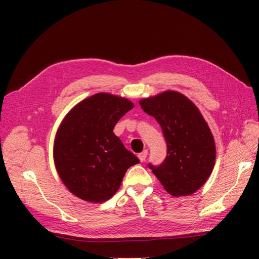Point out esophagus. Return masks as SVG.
<instances>
[{"mask_svg":"<svg viewBox=\"0 0 259 259\" xmlns=\"http://www.w3.org/2000/svg\"><path fill=\"white\" fill-rule=\"evenodd\" d=\"M147 155H148V150H144L143 152H140V153L138 154V158H139L140 161L144 162V161L146 160V158H147Z\"/></svg>","mask_w":259,"mask_h":259,"instance_id":"1","label":"esophagus"}]
</instances>
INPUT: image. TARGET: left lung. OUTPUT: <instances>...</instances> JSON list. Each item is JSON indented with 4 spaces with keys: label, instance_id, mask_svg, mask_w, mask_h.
Wrapping results in <instances>:
<instances>
[{
    "label": "left lung",
    "instance_id": "left-lung-1",
    "mask_svg": "<svg viewBox=\"0 0 259 259\" xmlns=\"http://www.w3.org/2000/svg\"><path fill=\"white\" fill-rule=\"evenodd\" d=\"M139 104L161 125L167 145L166 158L161 165L148 166L173 197L198 191L214 168L216 147L197 106L175 91L142 99Z\"/></svg>",
    "mask_w": 259,
    "mask_h": 259
}]
</instances>
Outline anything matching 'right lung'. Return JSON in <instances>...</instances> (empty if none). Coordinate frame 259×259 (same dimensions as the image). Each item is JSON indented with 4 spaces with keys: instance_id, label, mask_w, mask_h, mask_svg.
Returning <instances> with one entry per match:
<instances>
[{
    "instance_id": "1",
    "label": "right lung",
    "mask_w": 259,
    "mask_h": 259,
    "mask_svg": "<svg viewBox=\"0 0 259 259\" xmlns=\"http://www.w3.org/2000/svg\"><path fill=\"white\" fill-rule=\"evenodd\" d=\"M134 108L132 101L98 93L74 106L62 120L54 143L55 166L77 198L101 203L119 190L128 167L139 163L113 128Z\"/></svg>"
}]
</instances>
